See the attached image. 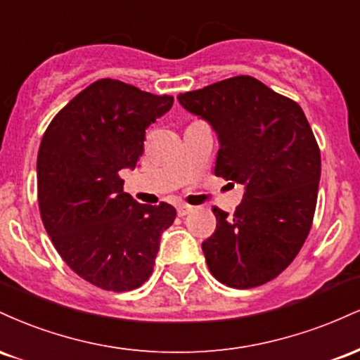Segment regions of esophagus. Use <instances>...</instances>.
I'll return each instance as SVG.
<instances>
[{"label":"esophagus","instance_id":"obj_1","mask_svg":"<svg viewBox=\"0 0 360 360\" xmlns=\"http://www.w3.org/2000/svg\"><path fill=\"white\" fill-rule=\"evenodd\" d=\"M191 206H188V205H179L177 206V214H179V217H186V214H188L189 212H191Z\"/></svg>","mask_w":360,"mask_h":360}]
</instances>
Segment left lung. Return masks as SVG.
I'll return each mask as SVG.
<instances>
[{"instance_id": "8db88e82", "label": "left lung", "mask_w": 360, "mask_h": 360, "mask_svg": "<svg viewBox=\"0 0 360 360\" xmlns=\"http://www.w3.org/2000/svg\"><path fill=\"white\" fill-rule=\"evenodd\" d=\"M177 100L217 131L214 176L245 186L233 214L213 206L217 229L201 243L210 272L237 289L269 283L298 255L316 208L320 148L303 110L250 76Z\"/></svg>"}]
</instances>
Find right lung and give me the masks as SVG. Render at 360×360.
<instances>
[{
    "instance_id": "obj_1",
    "label": "right lung",
    "mask_w": 360,
    "mask_h": 360,
    "mask_svg": "<svg viewBox=\"0 0 360 360\" xmlns=\"http://www.w3.org/2000/svg\"><path fill=\"white\" fill-rule=\"evenodd\" d=\"M172 103L167 94L100 79L53 117L40 142L37 193L45 230L64 262L106 291L142 286L160 235L174 223V206L137 203L120 177L137 166L146 128Z\"/></svg>"
}]
</instances>
